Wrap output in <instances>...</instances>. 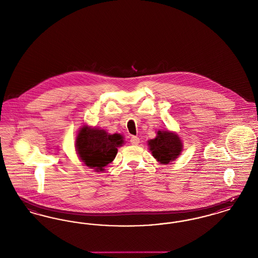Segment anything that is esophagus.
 <instances>
[{"mask_svg":"<svg viewBox=\"0 0 258 258\" xmlns=\"http://www.w3.org/2000/svg\"><path fill=\"white\" fill-rule=\"evenodd\" d=\"M139 142H140L139 137H137V136H132V137H131V143H132L133 145H138Z\"/></svg>","mask_w":258,"mask_h":258,"instance_id":"obj_1","label":"esophagus"}]
</instances>
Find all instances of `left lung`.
<instances>
[{"label":"left lung","mask_w":258,"mask_h":258,"mask_svg":"<svg viewBox=\"0 0 258 258\" xmlns=\"http://www.w3.org/2000/svg\"><path fill=\"white\" fill-rule=\"evenodd\" d=\"M152 156L161 164H168L179 158L183 152V140L175 132L158 131L154 139L148 140Z\"/></svg>","instance_id":"8db88e82"}]
</instances>
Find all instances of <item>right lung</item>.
I'll return each instance as SVG.
<instances>
[{"label":"right lung","instance_id":"add662e5","mask_svg":"<svg viewBox=\"0 0 258 258\" xmlns=\"http://www.w3.org/2000/svg\"><path fill=\"white\" fill-rule=\"evenodd\" d=\"M123 142V136L120 134L110 135L105 130L84 124L76 135L75 150L86 166L102 172L114 160L118 148L122 147Z\"/></svg>","mask_w":258,"mask_h":258}]
</instances>
